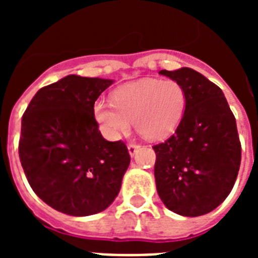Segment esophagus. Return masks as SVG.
Wrapping results in <instances>:
<instances>
[{
	"mask_svg": "<svg viewBox=\"0 0 258 258\" xmlns=\"http://www.w3.org/2000/svg\"><path fill=\"white\" fill-rule=\"evenodd\" d=\"M140 149L141 146L137 145V143H131V145L127 146V151H129V155H131V156H134L137 152L140 151Z\"/></svg>",
	"mask_w": 258,
	"mask_h": 258,
	"instance_id": "obj_1",
	"label": "esophagus"
}]
</instances>
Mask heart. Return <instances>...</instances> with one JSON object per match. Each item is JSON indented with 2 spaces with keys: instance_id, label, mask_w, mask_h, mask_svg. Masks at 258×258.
<instances>
[{
  "instance_id": "obj_1",
  "label": "heart",
  "mask_w": 258,
  "mask_h": 258,
  "mask_svg": "<svg viewBox=\"0 0 258 258\" xmlns=\"http://www.w3.org/2000/svg\"><path fill=\"white\" fill-rule=\"evenodd\" d=\"M186 101L184 89L174 80L145 79L116 89L112 103L97 102L93 113L109 140L126 134L131 122L146 140H160L179 124Z\"/></svg>"
}]
</instances>
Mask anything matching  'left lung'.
Masks as SVG:
<instances>
[{"label": "left lung", "instance_id": "8db88e82", "mask_svg": "<svg viewBox=\"0 0 258 258\" xmlns=\"http://www.w3.org/2000/svg\"><path fill=\"white\" fill-rule=\"evenodd\" d=\"M182 85L186 108L165 142L155 145L157 194L169 211L198 217L217 208L238 177L241 146L222 90L191 68L163 70Z\"/></svg>", "mask_w": 258, "mask_h": 258}]
</instances>
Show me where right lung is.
Returning a JSON list of instances; mask_svg holds the SVG:
<instances>
[{"label":"right lung","instance_id":"add662e5","mask_svg":"<svg viewBox=\"0 0 258 258\" xmlns=\"http://www.w3.org/2000/svg\"><path fill=\"white\" fill-rule=\"evenodd\" d=\"M113 80L70 75L41 88L22 117L19 157L28 183L47 206L83 217L108 208L131 156L102 137L93 107Z\"/></svg>","mask_w":258,"mask_h":258}]
</instances>
